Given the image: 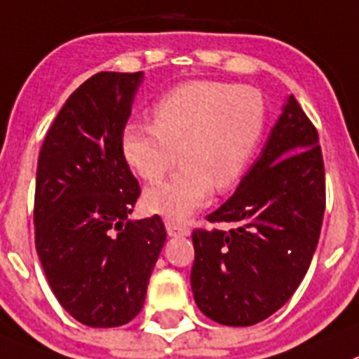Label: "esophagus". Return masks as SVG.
Instances as JSON below:
<instances>
[{
	"instance_id": "esophagus-1",
	"label": "esophagus",
	"mask_w": 359,
	"mask_h": 359,
	"mask_svg": "<svg viewBox=\"0 0 359 359\" xmlns=\"http://www.w3.org/2000/svg\"><path fill=\"white\" fill-rule=\"evenodd\" d=\"M166 231L170 236H177V235H189V227L186 224L175 222V220H166Z\"/></svg>"
}]
</instances>
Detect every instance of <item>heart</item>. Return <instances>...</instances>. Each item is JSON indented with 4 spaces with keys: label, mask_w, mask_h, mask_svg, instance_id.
Instances as JSON below:
<instances>
[{
    "label": "heart",
    "mask_w": 359,
    "mask_h": 359,
    "mask_svg": "<svg viewBox=\"0 0 359 359\" xmlns=\"http://www.w3.org/2000/svg\"><path fill=\"white\" fill-rule=\"evenodd\" d=\"M266 126V101L253 86L189 81L168 92L151 111V124L123 130V154L144 182L155 184L175 166L168 182L146 193L151 211L186 218L210 201L211 191L240 179Z\"/></svg>",
    "instance_id": "heart-1"
}]
</instances>
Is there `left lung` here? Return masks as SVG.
<instances>
[{
  "instance_id": "8db88e82",
  "label": "left lung",
  "mask_w": 359,
  "mask_h": 359,
  "mask_svg": "<svg viewBox=\"0 0 359 359\" xmlns=\"http://www.w3.org/2000/svg\"><path fill=\"white\" fill-rule=\"evenodd\" d=\"M325 211V168L318 132L289 95L280 119L238 188L195 229L191 289L213 322L248 327L294 294L316 251Z\"/></svg>"
}]
</instances>
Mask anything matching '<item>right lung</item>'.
Masks as SVG:
<instances>
[{
    "mask_svg": "<svg viewBox=\"0 0 359 359\" xmlns=\"http://www.w3.org/2000/svg\"><path fill=\"white\" fill-rule=\"evenodd\" d=\"M142 72H99L59 110L37 158L36 251L50 289L88 327H119L142 309L166 242L158 215L130 220L141 186L123 154Z\"/></svg>",
    "mask_w": 359,
    "mask_h": 359,
    "instance_id": "1",
    "label": "right lung"
}]
</instances>
